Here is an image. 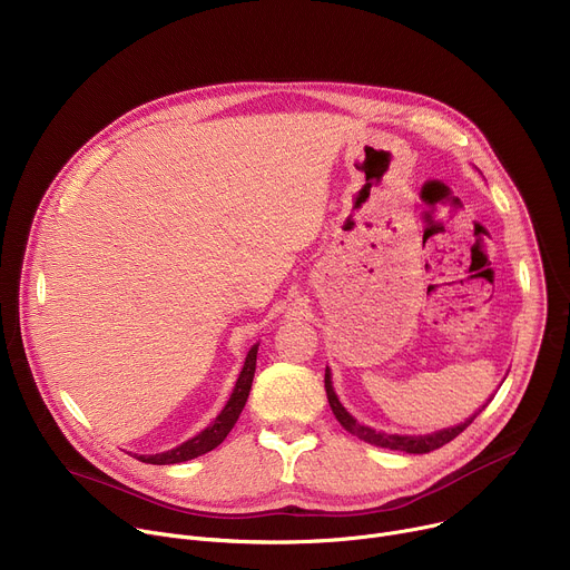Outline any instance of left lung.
Masks as SVG:
<instances>
[{
    "mask_svg": "<svg viewBox=\"0 0 570 570\" xmlns=\"http://www.w3.org/2000/svg\"><path fill=\"white\" fill-rule=\"evenodd\" d=\"M324 390H327V399H330V405H332V411H334V415H336V420L341 422V426L345 429V431H350L352 435H356L358 440H363V442H370V444H374V446H381V449H392V451H403V453H429V451H435V449H440V446H444V444H449L453 438H458L471 422H473V417L480 413H475L471 420H466L464 424H460V426H453V429H444V431H438V433H433V435H424V438H409V435H387V433H379V431H374V429H370V426H363V424H358L345 409H343V403L338 401V396H336V392H334V385H332V372H330V367L324 370ZM487 405V403H484ZM482 405V409H484Z\"/></svg>",
    "mask_w": 570,
    "mask_h": 570,
    "instance_id": "8db88e82",
    "label": "left lung"
}]
</instances>
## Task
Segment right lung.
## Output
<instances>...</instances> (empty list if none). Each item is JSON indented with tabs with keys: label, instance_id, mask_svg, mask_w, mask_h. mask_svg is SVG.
I'll list each match as a JSON object with an SVG mask.
<instances>
[{
	"label": "right lung",
	"instance_id": "obj_1",
	"mask_svg": "<svg viewBox=\"0 0 570 570\" xmlns=\"http://www.w3.org/2000/svg\"><path fill=\"white\" fill-rule=\"evenodd\" d=\"M255 367H257V345L248 352L246 356V365H243L238 381L234 385V392L227 401L225 409L220 411V415L214 420V424H209L203 433H198L196 438L187 440L185 444L167 451V453H155V455H135L137 460L146 462V464H178V462H187L191 458H198L212 449H216L227 433L234 429L243 405L248 401L250 387H253V376H255Z\"/></svg>",
	"mask_w": 570,
	"mask_h": 570
}]
</instances>
